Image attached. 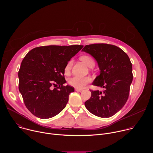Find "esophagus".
Returning a JSON list of instances; mask_svg holds the SVG:
<instances>
[{"label": "esophagus", "instance_id": "1", "mask_svg": "<svg viewBox=\"0 0 153 153\" xmlns=\"http://www.w3.org/2000/svg\"><path fill=\"white\" fill-rule=\"evenodd\" d=\"M76 91H79V92H81L82 91V89H79V88H76L75 89Z\"/></svg>", "mask_w": 153, "mask_h": 153}]
</instances>
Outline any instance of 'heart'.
<instances>
[{
    "label": "heart",
    "instance_id": "heart-1",
    "mask_svg": "<svg viewBox=\"0 0 153 153\" xmlns=\"http://www.w3.org/2000/svg\"><path fill=\"white\" fill-rule=\"evenodd\" d=\"M82 61H83L88 67H93L94 66V61L93 59L89 56H83L80 57ZM72 67V60L69 61L65 67L64 71L66 74H69ZM91 79L90 77L86 76L82 77L79 76H74L68 79V83L72 86L76 88L82 89L86 86V85L91 82Z\"/></svg>",
    "mask_w": 153,
    "mask_h": 153
}]
</instances>
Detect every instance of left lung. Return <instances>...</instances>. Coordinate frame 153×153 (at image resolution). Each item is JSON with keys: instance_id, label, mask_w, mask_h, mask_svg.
I'll return each instance as SVG.
<instances>
[{"instance_id": "8db88e82", "label": "left lung", "mask_w": 153, "mask_h": 153, "mask_svg": "<svg viewBox=\"0 0 153 153\" xmlns=\"http://www.w3.org/2000/svg\"><path fill=\"white\" fill-rule=\"evenodd\" d=\"M82 51L91 54L97 61L100 75L93 85L104 88L91 90V96L85 102L91 113L100 117L113 116L126 103L133 81L132 63L120 48L106 43L86 45Z\"/></svg>"}]
</instances>
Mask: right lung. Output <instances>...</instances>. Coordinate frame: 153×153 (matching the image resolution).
Here are the masks:
<instances>
[{"label":"right lung","instance_id":"obj_1","mask_svg":"<svg viewBox=\"0 0 153 153\" xmlns=\"http://www.w3.org/2000/svg\"><path fill=\"white\" fill-rule=\"evenodd\" d=\"M83 45L39 47L29 51L18 73L19 90L28 110L47 119L60 113L68 102L73 87L65 86L64 69Z\"/></svg>","mask_w":153,"mask_h":153}]
</instances>
